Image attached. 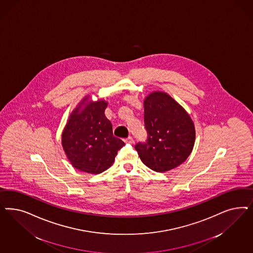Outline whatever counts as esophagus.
Instances as JSON below:
<instances>
[{"mask_svg": "<svg viewBox=\"0 0 253 253\" xmlns=\"http://www.w3.org/2000/svg\"><path fill=\"white\" fill-rule=\"evenodd\" d=\"M125 142H126V143H132V142H133V139H132V137H128V138H126V139H125Z\"/></svg>", "mask_w": 253, "mask_h": 253, "instance_id": "34e87169", "label": "esophagus"}]
</instances>
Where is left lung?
<instances>
[{
	"label": "left lung",
	"instance_id": "8db88e82",
	"mask_svg": "<svg viewBox=\"0 0 253 253\" xmlns=\"http://www.w3.org/2000/svg\"><path fill=\"white\" fill-rule=\"evenodd\" d=\"M145 142L135 149L142 163L156 172H166L183 163L192 153L195 126L189 114L165 92H153L144 99Z\"/></svg>",
	"mask_w": 253,
	"mask_h": 253
}]
</instances>
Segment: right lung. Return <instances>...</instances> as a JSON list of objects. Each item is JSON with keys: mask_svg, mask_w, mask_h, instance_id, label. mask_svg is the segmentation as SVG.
Segmentation results:
<instances>
[{"mask_svg": "<svg viewBox=\"0 0 253 253\" xmlns=\"http://www.w3.org/2000/svg\"><path fill=\"white\" fill-rule=\"evenodd\" d=\"M87 102L88 97L70 115L61 143L73 167L81 171L99 174L114 163L125 142L114 136L113 126L104 114L106 101Z\"/></svg>", "mask_w": 253, "mask_h": 253, "instance_id": "1", "label": "right lung"}]
</instances>
